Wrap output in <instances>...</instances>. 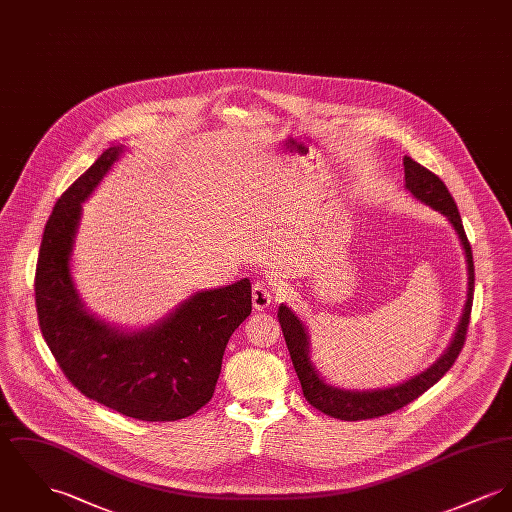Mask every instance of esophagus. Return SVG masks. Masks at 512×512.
<instances>
[{
	"mask_svg": "<svg viewBox=\"0 0 512 512\" xmlns=\"http://www.w3.org/2000/svg\"><path fill=\"white\" fill-rule=\"evenodd\" d=\"M272 301V289L264 281H256L252 285V307L256 310H266Z\"/></svg>",
	"mask_w": 512,
	"mask_h": 512,
	"instance_id": "34e87169",
	"label": "esophagus"
}]
</instances>
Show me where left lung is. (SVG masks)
Listing matches in <instances>:
<instances>
[{
  "instance_id": "left-lung-1",
  "label": "left lung",
  "mask_w": 512,
  "mask_h": 512,
  "mask_svg": "<svg viewBox=\"0 0 512 512\" xmlns=\"http://www.w3.org/2000/svg\"><path fill=\"white\" fill-rule=\"evenodd\" d=\"M404 180H406V190L411 192L413 198H417L423 204L431 205L433 209L441 211L444 217L450 221L454 227L460 244L466 254L468 262V299L464 305L462 318L458 322V328L454 332V338L450 345L446 347L443 355L423 373H419L406 382L390 388H378V390H343L328 384L318 371L314 369L310 361V349H308V334L305 324L299 320V316L285 305H281L277 310V318L283 330V338L287 343L295 373L301 380L303 394L307 398L308 404L320 409L322 413L330 417H338L341 421H361V419H373L380 415H388L396 409L408 406L409 402L417 400L423 392H427L433 384H437L443 378L450 367L454 365L456 357L460 355L464 341H466V332L470 324V312H472V303H474V258H472V246L468 242V237L464 233V225L458 213V207L454 204L448 188L444 186L443 180L421 167L417 161L411 157H404Z\"/></svg>"
}]
</instances>
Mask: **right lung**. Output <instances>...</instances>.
Returning <instances> with one entry per match:
<instances>
[{
	"label": "right lung",
	"mask_w": 512,
	"mask_h": 512,
	"mask_svg": "<svg viewBox=\"0 0 512 512\" xmlns=\"http://www.w3.org/2000/svg\"><path fill=\"white\" fill-rule=\"evenodd\" d=\"M122 151L108 147L46 221L35 275L38 326L58 367L83 396L141 421H176L211 400L229 338L252 312V287L244 277L198 291L139 332H122L85 310L69 272L81 204Z\"/></svg>",
	"instance_id": "1"
}]
</instances>
